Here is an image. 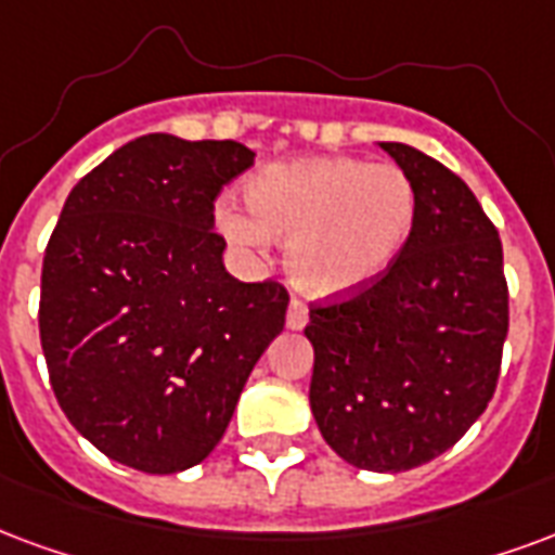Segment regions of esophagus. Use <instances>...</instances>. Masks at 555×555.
I'll return each mask as SVG.
<instances>
[{
	"label": "esophagus",
	"instance_id": "obj_1",
	"mask_svg": "<svg viewBox=\"0 0 555 555\" xmlns=\"http://www.w3.org/2000/svg\"><path fill=\"white\" fill-rule=\"evenodd\" d=\"M285 323H288V330H306V323H309V309L299 302V299H291L288 314H285Z\"/></svg>",
	"mask_w": 555,
	"mask_h": 555
}]
</instances>
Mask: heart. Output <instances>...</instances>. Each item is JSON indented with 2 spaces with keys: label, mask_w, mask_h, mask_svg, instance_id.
Returning a JSON list of instances; mask_svg holds the SVG:
<instances>
[{
  "label": "heart",
  "mask_w": 555,
  "mask_h": 555,
  "mask_svg": "<svg viewBox=\"0 0 555 555\" xmlns=\"http://www.w3.org/2000/svg\"><path fill=\"white\" fill-rule=\"evenodd\" d=\"M249 211L225 203L217 225L244 256L285 241V273L302 294H359L393 264L412 237L417 191L397 164L361 158L276 162L249 176Z\"/></svg>",
  "instance_id": "1"
}]
</instances>
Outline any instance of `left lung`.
Segmentation results:
<instances>
[{
	"instance_id": "obj_1",
	"label": "left lung",
	"mask_w": 555,
	"mask_h": 555,
	"mask_svg": "<svg viewBox=\"0 0 555 555\" xmlns=\"http://www.w3.org/2000/svg\"><path fill=\"white\" fill-rule=\"evenodd\" d=\"M414 182L403 253L356 297L309 311V403L361 470L400 474L447 453L486 412L508 332L503 244L474 191L409 143H379Z\"/></svg>"
}]
</instances>
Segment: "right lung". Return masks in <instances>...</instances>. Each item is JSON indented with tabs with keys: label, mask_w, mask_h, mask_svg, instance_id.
Masks as SVG:
<instances>
[{
	"label": "right lung",
	"mask_w": 555,
	"mask_h": 555,
	"mask_svg": "<svg viewBox=\"0 0 555 555\" xmlns=\"http://www.w3.org/2000/svg\"><path fill=\"white\" fill-rule=\"evenodd\" d=\"M253 162L235 141L143 134L69 191L49 237L40 344L52 391L120 465H199L285 326L288 291L232 276L215 232V199Z\"/></svg>",
	"instance_id": "1"
}]
</instances>
